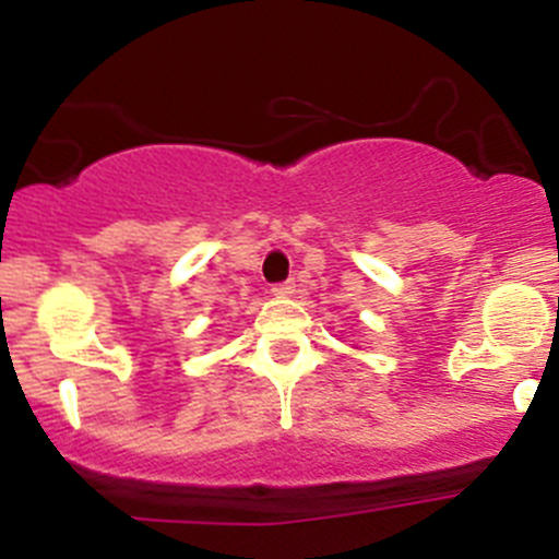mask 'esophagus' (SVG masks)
I'll use <instances>...</instances> for the list:
<instances>
[{
    "label": "esophagus",
    "mask_w": 559,
    "mask_h": 559,
    "mask_svg": "<svg viewBox=\"0 0 559 559\" xmlns=\"http://www.w3.org/2000/svg\"><path fill=\"white\" fill-rule=\"evenodd\" d=\"M293 290H296V282H293V280L277 282V285L272 287V293H274V296H280V298H285V296H293Z\"/></svg>",
    "instance_id": "obj_1"
}]
</instances>
